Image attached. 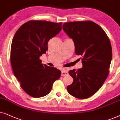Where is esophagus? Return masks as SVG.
I'll use <instances>...</instances> for the list:
<instances>
[{
  "label": "esophagus",
  "mask_w": 120,
  "mask_h": 120,
  "mask_svg": "<svg viewBox=\"0 0 120 120\" xmlns=\"http://www.w3.org/2000/svg\"><path fill=\"white\" fill-rule=\"evenodd\" d=\"M68 75V72L66 71V70H63V71H62V73H61L62 76H65Z\"/></svg>",
  "instance_id": "esophagus-1"
}]
</instances>
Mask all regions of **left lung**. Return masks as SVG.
<instances>
[{
	"label": "left lung",
	"mask_w": 120,
	"mask_h": 120,
	"mask_svg": "<svg viewBox=\"0 0 120 120\" xmlns=\"http://www.w3.org/2000/svg\"><path fill=\"white\" fill-rule=\"evenodd\" d=\"M63 29L73 39L76 54L82 56V68L68 72L73 82L67 89L75 98H88L108 76L112 59L110 41L103 28L90 21L65 22Z\"/></svg>",
	"instance_id": "8db88e82"
}]
</instances>
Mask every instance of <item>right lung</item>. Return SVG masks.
<instances>
[{
	"mask_svg": "<svg viewBox=\"0 0 120 120\" xmlns=\"http://www.w3.org/2000/svg\"><path fill=\"white\" fill-rule=\"evenodd\" d=\"M62 23L31 20L23 24L14 35L10 52L12 71L25 92L34 98L47 95L61 72L41 64L48 43L61 31Z\"/></svg>",
	"mask_w": 120,
	"mask_h": 120,
	"instance_id": "1",
	"label": "right lung"
}]
</instances>
